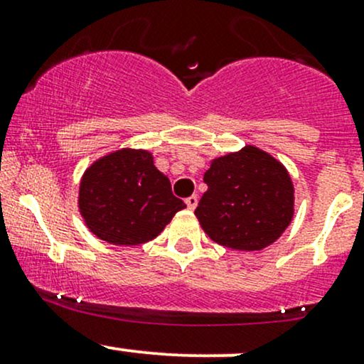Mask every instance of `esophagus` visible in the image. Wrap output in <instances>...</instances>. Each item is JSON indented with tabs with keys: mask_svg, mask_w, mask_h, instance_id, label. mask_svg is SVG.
Instances as JSON below:
<instances>
[{
	"mask_svg": "<svg viewBox=\"0 0 364 364\" xmlns=\"http://www.w3.org/2000/svg\"><path fill=\"white\" fill-rule=\"evenodd\" d=\"M185 202H186V205H188V208H190V210H195L196 203H198V196H196V195L188 196V198L185 200Z\"/></svg>",
	"mask_w": 364,
	"mask_h": 364,
	"instance_id": "obj_1",
	"label": "esophagus"
}]
</instances>
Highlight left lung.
Listing matches in <instances>:
<instances>
[{
  "label": "left lung",
  "mask_w": 364,
  "mask_h": 364,
  "mask_svg": "<svg viewBox=\"0 0 364 364\" xmlns=\"http://www.w3.org/2000/svg\"><path fill=\"white\" fill-rule=\"evenodd\" d=\"M195 215L215 243L241 252L272 245L294 214V188L281 162L246 145L214 159Z\"/></svg>",
  "instance_id": "left-lung-1"
}]
</instances>
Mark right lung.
Listing matches in <instances>:
<instances>
[{"label":"right lung","mask_w":364,"mask_h":364,"mask_svg":"<svg viewBox=\"0 0 364 364\" xmlns=\"http://www.w3.org/2000/svg\"><path fill=\"white\" fill-rule=\"evenodd\" d=\"M78 207L99 240L118 246L147 243L162 232L185 202L147 150L121 149L99 159L83 174Z\"/></svg>","instance_id":"right-lung-1"}]
</instances>
